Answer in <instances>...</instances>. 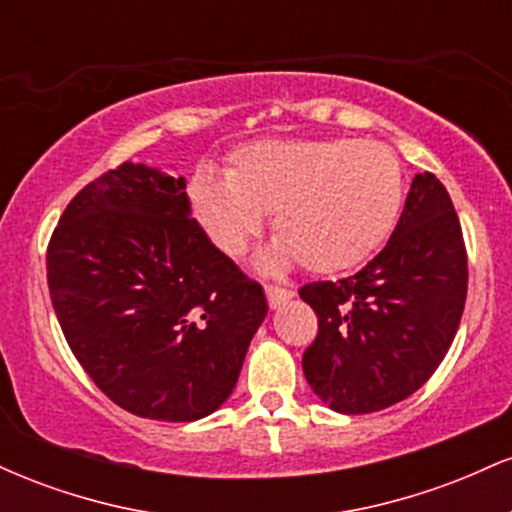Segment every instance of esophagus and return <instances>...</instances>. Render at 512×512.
Listing matches in <instances>:
<instances>
[{
  "label": "esophagus",
  "instance_id": "esophagus-1",
  "mask_svg": "<svg viewBox=\"0 0 512 512\" xmlns=\"http://www.w3.org/2000/svg\"><path fill=\"white\" fill-rule=\"evenodd\" d=\"M264 293H267L269 308H279L281 303L291 301V298H293V291L291 289H284V286H276V284L264 286Z\"/></svg>",
  "mask_w": 512,
  "mask_h": 512
}]
</instances>
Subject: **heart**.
Here are the masks:
<instances>
[{"label": "heart", "mask_w": 512, "mask_h": 512, "mask_svg": "<svg viewBox=\"0 0 512 512\" xmlns=\"http://www.w3.org/2000/svg\"><path fill=\"white\" fill-rule=\"evenodd\" d=\"M187 197L223 255H243L269 211L276 240L267 267L298 260L305 272L337 274L390 238L404 204V170L380 142L262 139L231 156L226 178L199 170Z\"/></svg>", "instance_id": "b5f03b06"}]
</instances>
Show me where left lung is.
Listing matches in <instances>:
<instances>
[{"mask_svg": "<svg viewBox=\"0 0 512 512\" xmlns=\"http://www.w3.org/2000/svg\"><path fill=\"white\" fill-rule=\"evenodd\" d=\"M298 293L317 315L303 373L322 402L370 414L414 395L448 354L467 301V250L443 182L416 175L385 248L354 276Z\"/></svg>", "mask_w": 512, "mask_h": 512, "instance_id": "obj_1", "label": "left lung"}]
</instances>
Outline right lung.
<instances>
[{
    "label": "right lung",
    "instance_id": "add662e5",
    "mask_svg": "<svg viewBox=\"0 0 512 512\" xmlns=\"http://www.w3.org/2000/svg\"><path fill=\"white\" fill-rule=\"evenodd\" d=\"M190 214L185 178L127 161L67 204L48 245L69 349L98 390L142 419L219 409L267 315L262 286Z\"/></svg>",
    "mask_w": 512,
    "mask_h": 512
}]
</instances>
